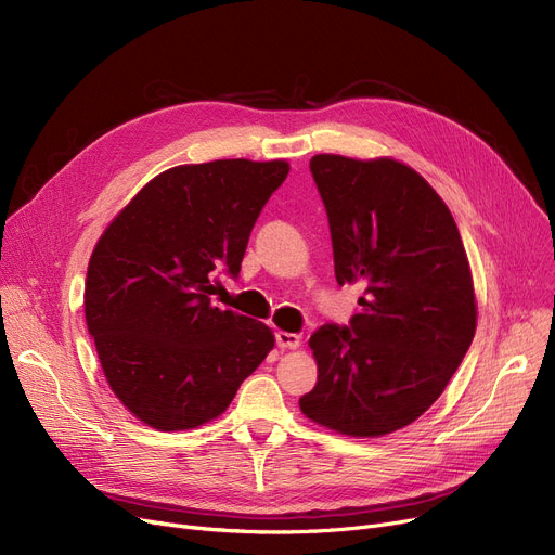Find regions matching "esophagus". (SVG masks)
Here are the masks:
<instances>
[{
    "mask_svg": "<svg viewBox=\"0 0 555 555\" xmlns=\"http://www.w3.org/2000/svg\"><path fill=\"white\" fill-rule=\"evenodd\" d=\"M276 344L281 348H297L301 344V337L297 333H285V331H279L276 333Z\"/></svg>",
    "mask_w": 555,
    "mask_h": 555,
    "instance_id": "1",
    "label": "esophagus"
}]
</instances>
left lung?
I'll use <instances>...</instances> for the list:
<instances>
[{
    "instance_id": "left-lung-1",
    "label": "left lung",
    "mask_w": 555,
    "mask_h": 555,
    "mask_svg": "<svg viewBox=\"0 0 555 555\" xmlns=\"http://www.w3.org/2000/svg\"><path fill=\"white\" fill-rule=\"evenodd\" d=\"M335 276L362 283V312L310 337L317 385L301 412L346 436H385L443 393L477 328L473 274L456 222L421 175L396 159L314 155Z\"/></svg>"
}]
</instances>
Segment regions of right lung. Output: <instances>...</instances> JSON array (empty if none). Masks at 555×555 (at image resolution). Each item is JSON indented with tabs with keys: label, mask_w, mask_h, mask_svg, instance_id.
Segmentation results:
<instances>
[{
	"label": "right lung",
	"mask_w": 555,
	"mask_h": 555,
	"mask_svg": "<svg viewBox=\"0 0 555 555\" xmlns=\"http://www.w3.org/2000/svg\"><path fill=\"white\" fill-rule=\"evenodd\" d=\"M283 159L175 166L145 184L99 238L85 319L107 385L162 431L220 416L274 348L272 331L211 306L236 279L249 233L287 178Z\"/></svg>",
	"instance_id": "add662e5"
}]
</instances>
